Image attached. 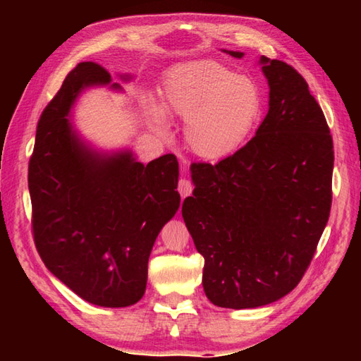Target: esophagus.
<instances>
[{
	"label": "esophagus",
	"instance_id": "obj_1",
	"mask_svg": "<svg viewBox=\"0 0 361 361\" xmlns=\"http://www.w3.org/2000/svg\"><path fill=\"white\" fill-rule=\"evenodd\" d=\"M178 192L183 199L188 197V195H191V192H192V185L186 178H181L178 181Z\"/></svg>",
	"mask_w": 361,
	"mask_h": 361
}]
</instances>
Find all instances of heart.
<instances>
[{"label": "heart", "instance_id": "obj_1", "mask_svg": "<svg viewBox=\"0 0 361 361\" xmlns=\"http://www.w3.org/2000/svg\"><path fill=\"white\" fill-rule=\"evenodd\" d=\"M159 100L161 108L154 102L145 103L152 129L167 135L164 113L185 121L188 148L207 161H219L239 149L262 116L258 84L215 60L170 68L159 89Z\"/></svg>", "mask_w": 361, "mask_h": 361}]
</instances>
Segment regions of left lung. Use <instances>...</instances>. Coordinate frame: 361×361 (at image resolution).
<instances>
[{
	"instance_id": "obj_1",
	"label": "left lung",
	"mask_w": 361,
	"mask_h": 361,
	"mask_svg": "<svg viewBox=\"0 0 361 361\" xmlns=\"http://www.w3.org/2000/svg\"><path fill=\"white\" fill-rule=\"evenodd\" d=\"M261 63L267 116L234 154L192 164L195 188L181 209L204 256V291L218 307H259L288 295L331 210L334 149L325 114L291 65L264 56Z\"/></svg>"
}]
</instances>
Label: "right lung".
Returning a JSON list of instances; mask_svg holds the SVG:
<instances>
[{
  "instance_id": "obj_1",
  "label": "right lung",
  "mask_w": 361,
  "mask_h": 361,
  "mask_svg": "<svg viewBox=\"0 0 361 361\" xmlns=\"http://www.w3.org/2000/svg\"><path fill=\"white\" fill-rule=\"evenodd\" d=\"M109 79L95 62L68 73L38 121L28 189L49 271L87 302L127 307L145 295L151 248L180 207L178 161L166 154L143 166L130 152L100 157L82 146L70 108L85 85Z\"/></svg>"
}]
</instances>
